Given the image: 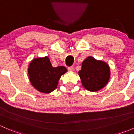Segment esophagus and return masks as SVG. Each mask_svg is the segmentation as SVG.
I'll list each match as a JSON object with an SVG mask.
<instances>
[{
  "label": "esophagus",
  "mask_w": 134,
  "mask_h": 134,
  "mask_svg": "<svg viewBox=\"0 0 134 134\" xmlns=\"http://www.w3.org/2000/svg\"><path fill=\"white\" fill-rule=\"evenodd\" d=\"M68 70L69 71H74L73 66H71V67H68Z\"/></svg>",
  "instance_id": "obj_1"
}]
</instances>
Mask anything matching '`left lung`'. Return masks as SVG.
I'll list each match as a JSON object with an SVG mask.
<instances>
[{
  "label": "left lung",
  "instance_id": "1",
  "mask_svg": "<svg viewBox=\"0 0 134 134\" xmlns=\"http://www.w3.org/2000/svg\"><path fill=\"white\" fill-rule=\"evenodd\" d=\"M82 86L90 91H97L103 88L108 82L110 70L108 65L90 56L82 64L78 72Z\"/></svg>",
  "mask_w": 134,
  "mask_h": 134
}]
</instances>
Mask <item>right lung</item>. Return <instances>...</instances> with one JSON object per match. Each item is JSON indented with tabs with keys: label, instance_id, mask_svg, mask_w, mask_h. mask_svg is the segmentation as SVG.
<instances>
[{
	"label": "right lung",
	"instance_id": "right-lung-1",
	"mask_svg": "<svg viewBox=\"0 0 134 134\" xmlns=\"http://www.w3.org/2000/svg\"><path fill=\"white\" fill-rule=\"evenodd\" d=\"M67 71L63 66L54 67L47 56L34 59L28 67L31 83L40 92L49 93L57 87L61 76Z\"/></svg>",
	"mask_w": 134,
	"mask_h": 134
}]
</instances>
